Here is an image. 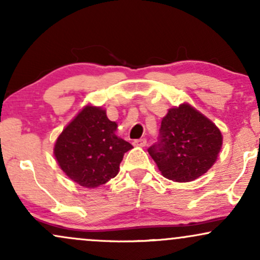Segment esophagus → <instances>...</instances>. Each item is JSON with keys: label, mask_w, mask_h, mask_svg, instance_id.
I'll return each instance as SVG.
<instances>
[{"label": "esophagus", "mask_w": 260, "mask_h": 260, "mask_svg": "<svg viewBox=\"0 0 260 260\" xmlns=\"http://www.w3.org/2000/svg\"><path fill=\"white\" fill-rule=\"evenodd\" d=\"M133 145L134 147H145V145H147V139L142 138L133 140Z\"/></svg>", "instance_id": "obj_1"}]
</instances>
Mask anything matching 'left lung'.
Wrapping results in <instances>:
<instances>
[{"mask_svg": "<svg viewBox=\"0 0 260 260\" xmlns=\"http://www.w3.org/2000/svg\"><path fill=\"white\" fill-rule=\"evenodd\" d=\"M221 147L222 134L215 123L184 103L170 109L161 120L159 143L148 153L164 177L190 182L209 171Z\"/></svg>", "mask_w": 260, "mask_h": 260, "instance_id": "1", "label": "left lung"}]
</instances>
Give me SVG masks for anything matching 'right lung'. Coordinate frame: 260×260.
Returning <instances> with one entry per match:
<instances>
[{
    "label": "right lung",
    "mask_w": 260,
    "mask_h": 260,
    "mask_svg": "<svg viewBox=\"0 0 260 260\" xmlns=\"http://www.w3.org/2000/svg\"><path fill=\"white\" fill-rule=\"evenodd\" d=\"M116 131L117 123L107 118L103 107H83L53 147V155L66 176L85 188H96L115 177L124 153L133 148Z\"/></svg>",
    "instance_id": "1"
}]
</instances>
